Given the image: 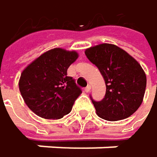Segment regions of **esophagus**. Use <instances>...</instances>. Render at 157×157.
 Returning <instances> with one entry per match:
<instances>
[{
  "mask_svg": "<svg viewBox=\"0 0 157 157\" xmlns=\"http://www.w3.org/2000/svg\"><path fill=\"white\" fill-rule=\"evenodd\" d=\"M91 90H92V87L89 85V86H87V87L85 88V90H84V91H85L86 93H90V92H91Z\"/></svg>",
  "mask_w": 157,
  "mask_h": 157,
  "instance_id": "esophagus-1",
  "label": "esophagus"
}]
</instances>
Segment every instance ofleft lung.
I'll use <instances>...</instances> for the list:
<instances>
[{"mask_svg": "<svg viewBox=\"0 0 157 157\" xmlns=\"http://www.w3.org/2000/svg\"><path fill=\"white\" fill-rule=\"evenodd\" d=\"M85 55L106 83L104 99L92 100L96 114L111 122L128 118L140 108L145 94L146 75L140 64L123 48L108 43L87 48Z\"/></svg>", "mask_w": 157, "mask_h": 157, "instance_id": "left-lung-1", "label": "left lung"}]
</instances>
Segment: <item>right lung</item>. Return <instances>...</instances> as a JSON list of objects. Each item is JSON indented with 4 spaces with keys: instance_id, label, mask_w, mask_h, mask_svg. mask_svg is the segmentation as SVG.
Segmentation results:
<instances>
[{
    "instance_id": "1",
    "label": "right lung",
    "mask_w": 157,
    "mask_h": 157,
    "mask_svg": "<svg viewBox=\"0 0 157 157\" xmlns=\"http://www.w3.org/2000/svg\"><path fill=\"white\" fill-rule=\"evenodd\" d=\"M78 53L55 48L28 64L20 75L18 87L28 108L44 119L58 120L72 109L82 93L67 69Z\"/></svg>"
}]
</instances>
